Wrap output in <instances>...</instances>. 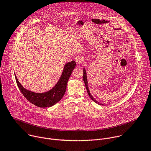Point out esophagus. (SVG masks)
<instances>
[{
	"label": "esophagus",
	"instance_id": "1",
	"mask_svg": "<svg viewBox=\"0 0 151 151\" xmlns=\"http://www.w3.org/2000/svg\"><path fill=\"white\" fill-rule=\"evenodd\" d=\"M76 61L77 64H82L83 62L84 61V59H83V56H77L76 58Z\"/></svg>",
	"mask_w": 151,
	"mask_h": 151
}]
</instances>
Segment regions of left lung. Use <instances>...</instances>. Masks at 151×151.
Masks as SVG:
<instances>
[{
	"label": "left lung",
	"mask_w": 151,
	"mask_h": 151,
	"mask_svg": "<svg viewBox=\"0 0 151 151\" xmlns=\"http://www.w3.org/2000/svg\"><path fill=\"white\" fill-rule=\"evenodd\" d=\"M83 81H84V84H85V86H86V89H87V93H88V94L90 98H91L95 103H96V104H99V105H103L102 104H101V103H99V102H98V101L92 96V95L90 94V91H89V90H88V83H87V75H86V70H85V68H83Z\"/></svg>",
	"instance_id": "8db88e82"
}]
</instances>
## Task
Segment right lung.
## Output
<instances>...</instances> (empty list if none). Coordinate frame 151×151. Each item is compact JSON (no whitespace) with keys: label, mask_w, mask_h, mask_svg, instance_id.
<instances>
[{"label":"right lung","mask_w":151,"mask_h":151,"mask_svg":"<svg viewBox=\"0 0 151 151\" xmlns=\"http://www.w3.org/2000/svg\"><path fill=\"white\" fill-rule=\"evenodd\" d=\"M76 65V62L72 61L67 63L64 68L62 75L56 84L49 91L37 93L25 89L18 81L16 76L15 80L18 87L22 95L32 104L40 107H50L58 102L64 96L67 88L68 79Z\"/></svg>","instance_id":"add662e5"}]
</instances>
